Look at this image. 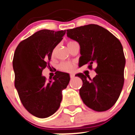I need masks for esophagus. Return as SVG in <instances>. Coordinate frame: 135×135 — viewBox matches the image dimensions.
Masks as SVG:
<instances>
[{
	"label": "esophagus",
	"mask_w": 135,
	"mask_h": 135,
	"mask_svg": "<svg viewBox=\"0 0 135 135\" xmlns=\"http://www.w3.org/2000/svg\"><path fill=\"white\" fill-rule=\"evenodd\" d=\"M74 77H75V75H74V74H70V78H71V79L74 78Z\"/></svg>",
	"instance_id": "1"
}]
</instances>
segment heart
<instances>
[{
    "label": "heart",
    "instance_id": "heart-1",
    "mask_svg": "<svg viewBox=\"0 0 135 135\" xmlns=\"http://www.w3.org/2000/svg\"><path fill=\"white\" fill-rule=\"evenodd\" d=\"M76 43L75 41H70L68 43V46L70 45H72L74 43ZM55 54V49L53 51V55ZM74 64L70 61H67V62H61L58 65V69L59 70L63 71H66V72H71L74 70Z\"/></svg>",
    "mask_w": 135,
    "mask_h": 135
}]
</instances>
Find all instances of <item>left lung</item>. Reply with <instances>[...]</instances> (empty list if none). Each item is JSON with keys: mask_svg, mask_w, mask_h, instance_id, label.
<instances>
[{"mask_svg": "<svg viewBox=\"0 0 135 135\" xmlns=\"http://www.w3.org/2000/svg\"><path fill=\"white\" fill-rule=\"evenodd\" d=\"M67 36L80 46V66L96 64L93 79L79 73L83 85L80 95L84 103L91 109L103 112L114 106L124 84L125 66L123 48L120 41L107 29L90 24L67 30Z\"/></svg>", "mask_w": 135, "mask_h": 135, "instance_id": "left-lung-1", "label": "left lung"}]
</instances>
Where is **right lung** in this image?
Here are the masks:
<instances>
[{
    "instance_id": "1",
    "label": "right lung",
    "mask_w": 135,
    "mask_h": 135,
    "mask_svg": "<svg viewBox=\"0 0 135 135\" xmlns=\"http://www.w3.org/2000/svg\"><path fill=\"white\" fill-rule=\"evenodd\" d=\"M65 34V30H40L21 42L15 52V86L26 110L38 118H47L57 110L62 90L70 82L68 73L58 71L49 81L42 75Z\"/></svg>"
}]
</instances>
